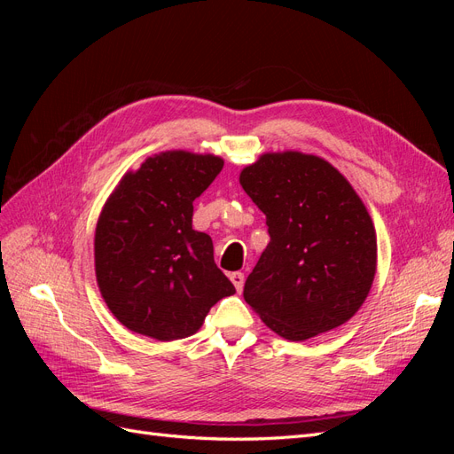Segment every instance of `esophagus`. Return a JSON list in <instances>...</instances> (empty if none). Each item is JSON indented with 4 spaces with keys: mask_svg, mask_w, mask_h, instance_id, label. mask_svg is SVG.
Returning a JSON list of instances; mask_svg holds the SVG:
<instances>
[{
    "mask_svg": "<svg viewBox=\"0 0 454 454\" xmlns=\"http://www.w3.org/2000/svg\"><path fill=\"white\" fill-rule=\"evenodd\" d=\"M229 278H231V282H232V284H235L237 292H240V290H242V286H244V274H242V272H231V274H229Z\"/></svg>",
    "mask_w": 454,
    "mask_h": 454,
    "instance_id": "obj_1",
    "label": "esophagus"
}]
</instances>
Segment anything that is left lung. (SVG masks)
Returning <instances> with one entry per match:
<instances>
[{
	"label": "left lung",
	"mask_w": 454,
	"mask_h": 454,
	"mask_svg": "<svg viewBox=\"0 0 454 454\" xmlns=\"http://www.w3.org/2000/svg\"><path fill=\"white\" fill-rule=\"evenodd\" d=\"M240 185L267 215L270 242L244 299L287 340L348 322L377 272V235L348 180L325 159L280 151L242 168Z\"/></svg>",
	"instance_id": "1"
}]
</instances>
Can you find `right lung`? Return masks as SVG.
<instances>
[{"label":"right lung","instance_id":"right-lung-1","mask_svg":"<svg viewBox=\"0 0 454 454\" xmlns=\"http://www.w3.org/2000/svg\"><path fill=\"white\" fill-rule=\"evenodd\" d=\"M222 168L217 155L162 151L107 197L94 232L96 282L130 332L185 339L219 299L235 294L215 265L212 239L193 229V200Z\"/></svg>","mask_w":454,"mask_h":454}]
</instances>
